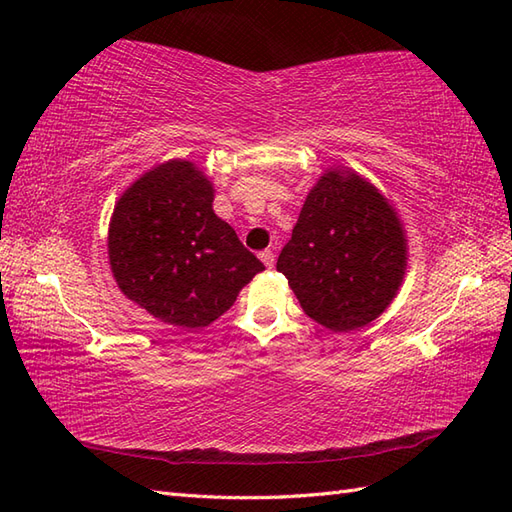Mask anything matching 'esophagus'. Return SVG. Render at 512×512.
<instances>
[{
  "instance_id": "esophagus-1",
  "label": "esophagus",
  "mask_w": 512,
  "mask_h": 512,
  "mask_svg": "<svg viewBox=\"0 0 512 512\" xmlns=\"http://www.w3.org/2000/svg\"><path fill=\"white\" fill-rule=\"evenodd\" d=\"M259 259H262L266 268H273V266H275V255H273V250H264V253H259Z\"/></svg>"
}]
</instances>
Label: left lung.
Instances as JSON below:
<instances>
[{"label":"left lung","mask_w":512,"mask_h":512,"mask_svg":"<svg viewBox=\"0 0 512 512\" xmlns=\"http://www.w3.org/2000/svg\"><path fill=\"white\" fill-rule=\"evenodd\" d=\"M407 235L372 182L330 167L310 189L277 270L303 312L332 332L378 319L407 273Z\"/></svg>","instance_id":"1"}]
</instances>
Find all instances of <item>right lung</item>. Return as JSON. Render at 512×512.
<instances>
[{
  "instance_id": "1",
  "label": "right lung",
  "mask_w": 512,
  "mask_h": 512,
  "mask_svg": "<svg viewBox=\"0 0 512 512\" xmlns=\"http://www.w3.org/2000/svg\"><path fill=\"white\" fill-rule=\"evenodd\" d=\"M215 189L195 162L151 167L118 198L107 255L123 295L178 330L220 319L264 264L213 211Z\"/></svg>"
}]
</instances>
